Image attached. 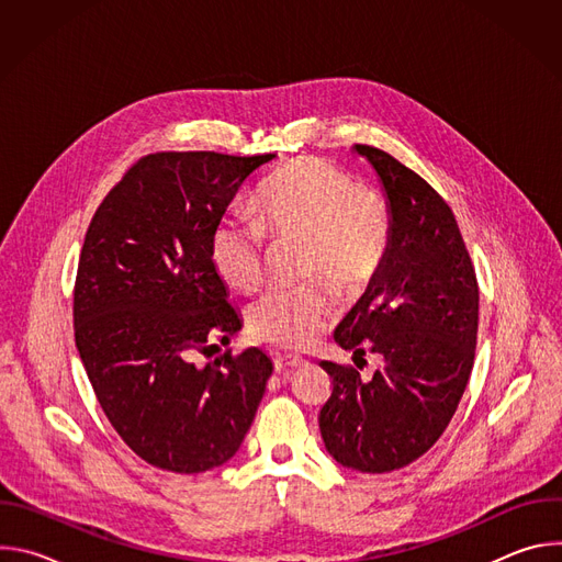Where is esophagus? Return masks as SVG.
Returning a JSON list of instances; mask_svg holds the SVG:
<instances>
[{"mask_svg": "<svg viewBox=\"0 0 562 562\" xmlns=\"http://www.w3.org/2000/svg\"><path fill=\"white\" fill-rule=\"evenodd\" d=\"M273 364H276V371H286V369H297V367L306 364V360L300 356H291V353H276Z\"/></svg>", "mask_w": 562, "mask_h": 562, "instance_id": "esophagus-1", "label": "esophagus"}]
</instances>
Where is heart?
<instances>
[{"instance_id":"b5f03b06","label":"heart","mask_w":562,"mask_h":562,"mask_svg":"<svg viewBox=\"0 0 562 562\" xmlns=\"http://www.w3.org/2000/svg\"><path fill=\"white\" fill-rule=\"evenodd\" d=\"M258 222L226 217L211 237V265L235 291H256L265 280L267 235L300 239L302 278H325L345 293L362 291L380 271L391 239L384 198L353 187L347 171L319 157H300L269 178L256 198ZM327 282L278 289L249 308L258 340L286 349L315 345L336 315Z\"/></svg>"}]
</instances>
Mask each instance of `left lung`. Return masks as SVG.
I'll use <instances>...</instances> for the list:
<instances>
[{
	"label": "left lung",
	"instance_id": "obj_1",
	"mask_svg": "<svg viewBox=\"0 0 562 562\" xmlns=\"http://www.w3.org/2000/svg\"><path fill=\"white\" fill-rule=\"evenodd\" d=\"M378 176L389 213L386 258L334 340L382 367L362 380L323 360L334 378L319 434L334 460L384 473L418 460L453 418L473 367L477 282L449 204L389 153L356 144Z\"/></svg>",
	"mask_w": 562,
	"mask_h": 562
}]
</instances>
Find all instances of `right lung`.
I'll use <instances>...</instances> for the list:
<instances>
[{
  "instance_id": "1",
  "label": "right lung",
  "mask_w": 562,
  "mask_h": 562,
  "mask_svg": "<svg viewBox=\"0 0 562 562\" xmlns=\"http://www.w3.org/2000/svg\"><path fill=\"white\" fill-rule=\"evenodd\" d=\"M276 155L155 153L95 211L75 280V345L120 438L148 464L200 473L243 445L271 358L249 347L198 367L243 329L211 265L226 206Z\"/></svg>"
}]
</instances>
